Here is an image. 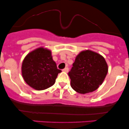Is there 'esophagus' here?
I'll return each mask as SVG.
<instances>
[{"instance_id": "1", "label": "esophagus", "mask_w": 129, "mask_h": 129, "mask_svg": "<svg viewBox=\"0 0 129 129\" xmlns=\"http://www.w3.org/2000/svg\"><path fill=\"white\" fill-rule=\"evenodd\" d=\"M69 68H68V67H66L64 69L62 70L63 72H66V73H67V72H69Z\"/></svg>"}]
</instances>
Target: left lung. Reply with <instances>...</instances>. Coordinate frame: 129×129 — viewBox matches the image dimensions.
Listing matches in <instances>:
<instances>
[{
  "label": "left lung",
  "instance_id": "obj_1",
  "mask_svg": "<svg viewBox=\"0 0 129 129\" xmlns=\"http://www.w3.org/2000/svg\"><path fill=\"white\" fill-rule=\"evenodd\" d=\"M107 72V64L101 55L90 50L81 51L69 72L71 86L81 94L92 92L103 84Z\"/></svg>",
  "mask_w": 129,
  "mask_h": 129
}]
</instances>
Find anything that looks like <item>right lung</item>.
<instances>
[{
    "mask_svg": "<svg viewBox=\"0 0 129 129\" xmlns=\"http://www.w3.org/2000/svg\"><path fill=\"white\" fill-rule=\"evenodd\" d=\"M61 72L53 60L51 51L42 47L28 53L22 65V74L25 81L37 90L52 86L58 73Z\"/></svg>",
    "mask_w": 129,
    "mask_h": 129,
    "instance_id": "add662e5",
    "label": "right lung"
}]
</instances>
